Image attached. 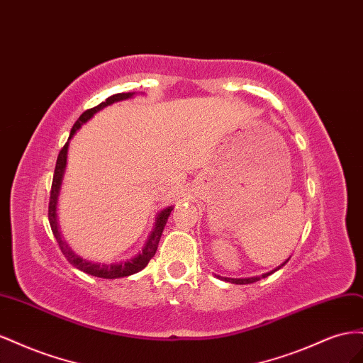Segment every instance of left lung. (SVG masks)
Wrapping results in <instances>:
<instances>
[{
  "label": "left lung",
  "instance_id": "1",
  "mask_svg": "<svg viewBox=\"0 0 363 363\" xmlns=\"http://www.w3.org/2000/svg\"><path fill=\"white\" fill-rule=\"evenodd\" d=\"M287 262H289V260H286L281 266H278L277 269H274V271H271V272H266V274H263V275H258V277H251V278H228V277H220V275H217V277H219L220 279H223V281H228V283H234V284H251V283L258 281V279L266 278V277H269L271 274H274L275 271H278V269H281Z\"/></svg>",
  "mask_w": 363,
  "mask_h": 363
}]
</instances>
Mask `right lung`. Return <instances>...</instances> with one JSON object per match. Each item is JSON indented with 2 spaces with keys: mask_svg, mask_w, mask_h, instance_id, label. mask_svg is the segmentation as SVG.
I'll return each instance as SVG.
<instances>
[{
  "mask_svg": "<svg viewBox=\"0 0 363 363\" xmlns=\"http://www.w3.org/2000/svg\"><path fill=\"white\" fill-rule=\"evenodd\" d=\"M135 92H120V94H113L111 97L106 99V101H101L100 105H97L96 108H91L88 111H85L82 116L79 117V120L74 123V126H72L71 132H69V138L65 143V146L62 147V150L59 152V157L56 161V169H55V176H53V184H51V191H50V203H48V220H50V226H51V231H53L56 240L59 243V247L62 254L65 255L67 260L77 267L79 271L85 272L88 275L92 277H99V278H106V279H113V278H121V277H129L137 274L140 271H143L144 267L147 266V263L152 260V257L155 255L158 250V243L161 239V234L164 231V226L167 223L169 216L173 210V206H169V208H164L158 217H157V223H155V228L152 234L149 235V240L144 245L143 251L135 255L130 260L126 262H120V263H111V264H103V263H96V262H88L84 260V258L79 257L77 254H74L71 251V247L67 245V242L62 239L60 231H59V226H57V219H56V205H57V196H59V190H60V184H62V178H64V172L67 167V152H68V144L69 140L72 138V135L80 129V126L84 123H86L94 113H97L100 109L106 108L112 103L116 101H121V100H126L133 97Z\"/></svg>",
  "mask_w": 363,
  "mask_h": 363,
  "instance_id": "obj_1",
  "label": "right lung"
}]
</instances>
